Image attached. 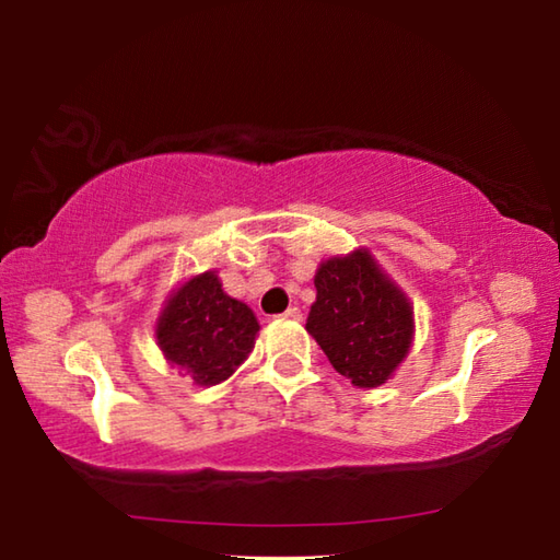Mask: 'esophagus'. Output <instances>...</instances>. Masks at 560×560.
I'll return each mask as SVG.
<instances>
[{
	"mask_svg": "<svg viewBox=\"0 0 560 560\" xmlns=\"http://www.w3.org/2000/svg\"><path fill=\"white\" fill-rule=\"evenodd\" d=\"M301 308H296V306H291L287 314H283V318H289V320H301Z\"/></svg>",
	"mask_w": 560,
	"mask_h": 560,
	"instance_id": "1",
	"label": "esophagus"
}]
</instances>
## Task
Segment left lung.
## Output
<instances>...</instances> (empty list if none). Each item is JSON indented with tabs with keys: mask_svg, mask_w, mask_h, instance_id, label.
Here are the masks:
<instances>
[{
	"mask_svg": "<svg viewBox=\"0 0 560 560\" xmlns=\"http://www.w3.org/2000/svg\"><path fill=\"white\" fill-rule=\"evenodd\" d=\"M306 330L330 365L355 387H381L412 348L415 311L407 293L368 249L330 257L316 269Z\"/></svg>",
	"mask_w": 560,
	"mask_h": 560,
	"instance_id": "1",
	"label": "left lung"
}]
</instances>
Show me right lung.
<instances>
[{"instance_id": "1", "label": "right lung", "mask_w": 560, "mask_h": 560, "mask_svg": "<svg viewBox=\"0 0 560 560\" xmlns=\"http://www.w3.org/2000/svg\"><path fill=\"white\" fill-rule=\"evenodd\" d=\"M257 334L254 311L224 293L212 269L170 291L155 320L160 353L200 387L224 383L249 358Z\"/></svg>"}]
</instances>
